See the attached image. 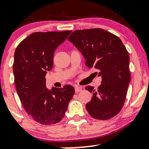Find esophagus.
<instances>
[{"mask_svg": "<svg viewBox=\"0 0 149 149\" xmlns=\"http://www.w3.org/2000/svg\"><path fill=\"white\" fill-rule=\"evenodd\" d=\"M82 90H83V89H82V88H80V87H76V88H75V92H76V93L81 92Z\"/></svg>", "mask_w": 149, "mask_h": 149, "instance_id": "esophagus-1", "label": "esophagus"}]
</instances>
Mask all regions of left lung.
<instances>
[{
    "instance_id": "left-lung-1",
    "label": "left lung",
    "mask_w": 149,
    "mask_h": 149,
    "mask_svg": "<svg viewBox=\"0 0 149 149\" xmlns=\"http://www.w3.org/2000/svg\"><path fill=\"white\" fill-rule=\"evenodd\" d=\"M83 54L89 68L100 71L102 84L98 88L87 86L92 94L85 106L90 116L97 120H109L122 109L130 82V57L120 39L102 29L78 30L68 38Z\"/></svg>"
}]
</instances>
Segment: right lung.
<instances>
[{
    "instance_id": "add662e5",
    "label": "right lung",
    "mask_w": 149,
    "mask_h": 149,
    "mask_svg": "<svg viewBox=\"0 0 149 149\" xmlns=\"http://www.w3.org/2000/svg\"><path fill=\"white\" fill-rule=\"evenodd\" d=\"M71 33H33L19 44L15 52L13 73L17 95L26 111L42 125L61 120L74 95V88L70 85L51 90L45 85L47 71L53 68L54 51Z\"/></svg>"
}]
</instances>
